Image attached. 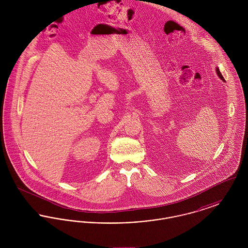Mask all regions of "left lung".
Instances as JSON below:
<instances>
[{"label":"left lung","instance_id":"obj_1","mask_svg":"<svg viewBox=\"0 0 248 248\" xmlns=\"http://www.w3.org/2000/svg\"><path fill=\"white\" fill-rule=\"evenodd\" d=\"M216 72H217V76L224 82V78H223V76H222V74H221V72L219 71V69L217 68V67H216Z\"/></svg>","mask_w":248,"mask_h":248}]
</instances>
